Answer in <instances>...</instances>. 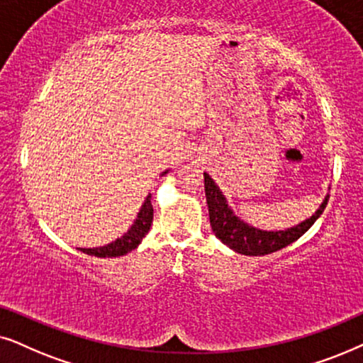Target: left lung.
I'll use <instances>...</instances> for the list:
<instances>
[{
    "label": "left lung",
    "instance_id": "1",
    "mask_svg": "<svg viewBox=\"0 0 363 363\" xmlns=\"http://www.w3.org/2000/svg\"><path fill=\"white\" fill-rule=\"evenodd\" d=\"M204 187H206V199L209 206V219L211 227L214 230L216 238L225 244L227 247L234 249L235 252L244 255H265L277 252V250L287 247L294 240H297L301 235L311 229L325 209L328 197L322 202L320 209L313 214L311 219L301 222L296 227H291L287 230L267 232L259 230L255 227H250L245 222L239 220L238 217L232 214V211L227 206L225 197L222 196L219 187L212 181L209 174L204 172Z\"/></svg>",
    "mask_w": 363,
    "mask_h": 363
}]
</instances>
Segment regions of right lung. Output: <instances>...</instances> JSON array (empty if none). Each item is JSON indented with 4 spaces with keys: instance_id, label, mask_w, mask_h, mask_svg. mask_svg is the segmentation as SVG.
Listing matches in <instances>:
<instances>
[{
    "instance_id": "right-lung-1",
    "label": "right lung",
    "mask_w": 363,
    "mask_h": 363,
    "mask_svg": "<svg viewBox=\"0 0 363 363\" xmlns=\"http://www.w3.org/2000/svg\"><path fill=\"white\" fill-rule=\"evenodd\" d=\"M152 217H154V211L151 204V196H147L146 202H144V206L141 207V212L138 214L136 222H134L131 229L125 232L123 238L116 239L114 242L103 245V247L81 249V250L88 255H96V257H119V255L131 252L133 249H136L138 245L141 244L143 238L147 234L149 229H151Z\"/></svg>"
}]
</instances>
